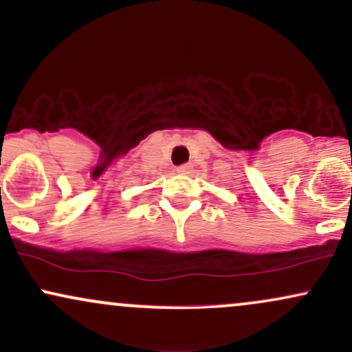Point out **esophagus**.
I'll return each instance as SVG.
<instances>
[{
  "label": "esophagus",
  "mask_w": 352,
  "mask_h": 352,
  "mask_svg": "<svg viewBox=\"0 0 352 352\" xmlns=\"http://www.w3.org/2000/svg\"><path fill=\"white\" fill-rule=\"evenodd\" d=\"M190 172H192V164H184L180 167H177V173L179 175H188Z\"/></svg>",
  "instance_id": "obj_1"
}]
</instances>
